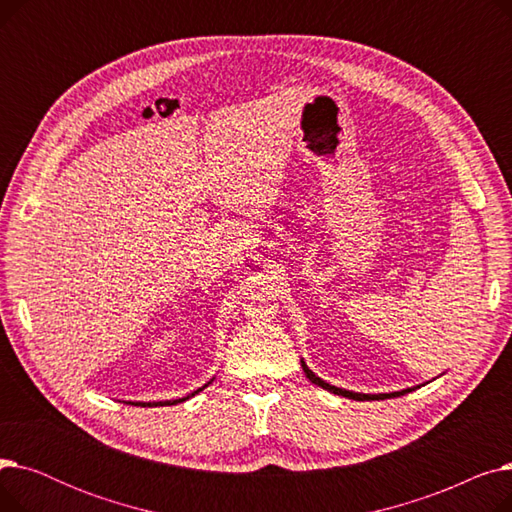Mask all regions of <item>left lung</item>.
Listing matches in <instances>:
<instances>
[{
    "mask_svg": "<svg viewBox=\"0 0 512 512\" xmlns=\"http://www.w3.org/2000/svg\"><path fill=\"white\" fill-rule=\"evenodd\" d=\"M301 367H303V371H305V375L309 378V382H313L315 386H319V388H324V390H328V392H332V394H338V396H344V398H353V400H384V398H396V396H402V394H409V392H413V390H417L419 386H413V388H405V390H398V392H382V394H363V392H353V390H344V388H338V386H332V384H328L326 380H321L319 375H315L309 367H307V363H305V359H301Z\"/></svg>",
    "mask_w": 512,
    "mask_h": 512,
    "instance_id": "1",
    "label": "left lung"
}]
</instances>
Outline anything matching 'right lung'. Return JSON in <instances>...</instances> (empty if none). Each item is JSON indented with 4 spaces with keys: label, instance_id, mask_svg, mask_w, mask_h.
Instances as JSON below:
<instances>
[{
    "label": "right lung",
    "instance_id": "right-lung-1",
    "mask_svg": "<svg viewBox=\"0 0 512 512\" xmlns=\"http://www.w3.org/2000/svg\"><path fill=\"white\" fill-rule=\"evenodd\" d=\"M213 380H215V378H211L207 384H203L201 388H197L195 392H191L188 396H182V398H176V400H159V402H132V400H128V405H134V407H166V405H178V402H184V400H188V398H193L195 394L203 392Z\"/></svg>",
    "mask_w": 512,
    "mask_h": 512
}]
</instances>
